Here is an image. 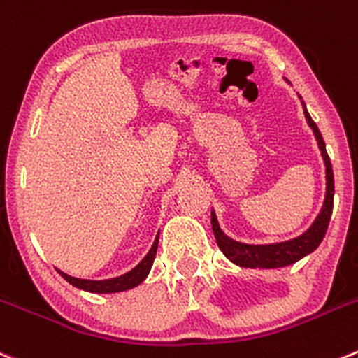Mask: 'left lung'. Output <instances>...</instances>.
<instances>
[{
  "instance_id": "obj_1",
  "label": "left lung",
  "mask_w": 358,
  "mask_h": 358,
  "mask_svg": "<svg viewBox=\"0 0 358 358\" xmlns=\"http://www.w3.org/2000/svg\"><path fill=\"white\" fill-rule=\"evenodd\" d=\"M304 105V103H303ZM304 115H306L308 124L313 129L315 138L318 141V148L322 150V157L325 162V175H327V192H325V201L322 211L311 227L308 229L304 234L297 236V238L290 239V241L282 243H271V245H246V243H239L231 239L222 232L220 225L217 222V215L211 211V229H213L215 239H217L218 248L224 252V255L229 260L241 267H252V269H275V267L290 266V264L297 262L308 253L318 248V245L324 239L325 232H327L329 220L332 215V206H334V173H332L331 159H329L327 150H325V141L322 138L320 131H318L317 124L308 113L306 106H304Z\"/></svg>"
}]
</instances>
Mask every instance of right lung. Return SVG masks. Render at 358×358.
Listing matches in <instances>:
<instances>
[{"label":"right lung","mask_w":358,"mask_h":358,"mask_svg":"<svg viewBox=\"0 0 358 358\" xmlns=\"http://www.w3.org/2000/svg\"><path fill=\"white\" fill-rule=\"evenodd\" d=\"M157 245H159V234L155 236V241L152 245V248L148 250L147 255L143 257L140 264H138L134 269H131L129 273L122 276H117V278H110V280H99V282H94V280H80V278H73V276L66 275V273H61L62 278L66 280L68 283H71L73 287L80 290H87V292L92 294H115V292H124V290L134 289V287L140 285L145 278L150 273V267L154 264L155 253H157Z\"/></svg>","instance_id":"add662e5"}]
</instances>
